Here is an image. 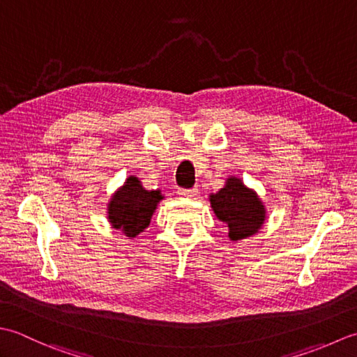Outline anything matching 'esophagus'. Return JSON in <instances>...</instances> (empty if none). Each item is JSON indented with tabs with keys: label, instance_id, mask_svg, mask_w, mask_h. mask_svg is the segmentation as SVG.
<instances>
[{
	"label": "esophagus",
	"instance_id": "obj_1",
	"mask_svg": "<svg viewBox=\"0 0 357 357\" xmlns=\"http://www.w3.org/2000/svg\"><path fill=\"white\" fill-rule=\"evenodd\" d=\"M180 197H195V195L199 194V189L197 188H191V189H178V192H177Z\"/></svg>",
	"mask_w": 357,
	"mask_h": 357
}]
</instances>
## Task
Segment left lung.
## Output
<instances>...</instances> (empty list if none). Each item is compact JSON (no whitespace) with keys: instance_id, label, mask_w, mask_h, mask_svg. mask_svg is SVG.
<instances>
[{"instance_id":"left-lung-1","label":"left lung","mask_w":357,"mask_h":357,"mask_svg":"<svg viewBox=\"0 0 357 357\" xmlns=\"http://www.w3.org/2000/svg\"><path fill=\"white\" fill-rule=\"evenodd\" d=\"M211 206L219 220L228 225L231 240L252 236L265 220L264 205L240 178H228L227 186L211 195Z\"/></svg>"}]
</instances>
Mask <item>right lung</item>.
<instances>
[{"instance_id":"1","label":"right lung","mask_w":357,"mask_h":357,"mask_svg":"<svg viewBox=\"0 0 357 357\" xmlns=\"http://www.w3.org/2000/svg\"><path fill=\"white\" fill-rule=\"evenodd\" d=\"M160 191H146L137 177H129L125 186L109 203V222L128 237H135L148 227L157 203L162 200Z\"/></svg>"}]
</instances>
